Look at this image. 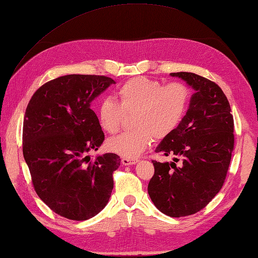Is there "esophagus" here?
Returning <instances> with one entry per match:
<instances>
[{
    "mask_svg": "<svg viewBox=\"0 0 258 258\" xmlns=\"http://www.w3.org/2000/svg\"><path fill=\"white\" fill-rule=\"evenodd\" d=\"M138 162V159H129V158H122L121 163L123 165H133Z\"/></svg>",
    "mask_w": 258,
    "mask_h": 258,
    "instance_id": "esophagus-1",
    "label": "esophagus"
}]
</instances>
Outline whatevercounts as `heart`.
Masks as SVG:
<instances>
[{
	"instance_id": "1",
	"label": "heart",
	"mask_w": 258,
	"mask_h": 258,
	"mask_svg": "<svg viewBox=\"0 0 258 258\" xmlns=\"http://www.w3.org/2000/svg\"><path fill=\"white\" fill-rule=\"evenodd\" d=\"M116 95L101 99L97 107L100 127L114 134L121 125L124 112H134V129L114 136L107 141L110 151L124 158H136L150 146L152 139L167 138L179 127L191 99L190 88L184 83L163 85L157 79L135 77L120 85Z\"/></svg>"
}]
</instances>
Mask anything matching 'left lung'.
<instances>
[{
  "label": "left lung",
  "instance_id": "1",
  "mask_svg": "<svg viewBox=\"0 0 258 258\" xmlns=\"http://www.w3.org/2000/svg\"><path fill=\"white\" fill-rule=\"evenodd\" d=\"M171 76L185 81L196 94L179 127L156 149L173 161L152 160L148 193L162 213L181 217L204 209L224 184L234 150V119L219 85L193 73Z\"/></svg>",
  "mask_w": 258,
  "mask_h": 258
}]
</instances>
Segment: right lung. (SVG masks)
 <instances>
[{"instance_id": "obj_1", "label": "right lung", "mask_w": 258, "mask_h": 258, "mask_svg": "<svg viewBox=\"0 0 258 258\" xmlns=\"http://www.w3.org/2000/svg\"><path fill=\"white\" fill-rule=\"evenodd\" d=\"M114 81L99 75H66L41 86L23 122V156L34 190L62 217L85 221L106 207L120 165L116 153L91 159L105 140L90 102Z\"/></svg>"}]
</instances>
